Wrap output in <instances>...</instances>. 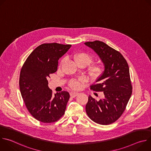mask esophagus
Instances as JSON below:
<instances>
[{
    "mask_svg": "<svg viewBox=\"0 0 151 151\" xmlns=\"http://www.w3.org/2000/svg\"><path fill=\"white\" fill-rule=\"evenodd\" d=\"M79 94L78 93H76V92H73V91H72L70 93V95L72 97H75L76 96H78Z\"/></svg>",
    "mask_w": 151,
    "mask_h": 151,
    "instance_id": "obj_1",
    "label": "esophagus"
}]
</instances>
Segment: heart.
<instances>
[{
	"label": "heart",
	"mask_w": 151,
	"mask_h": 151,
	"mask_svg": "<svg viewBox=\"0 0 151 151\" xmlns=\"http://www.w3.org/2000/svg\"><path fill=\"white\" fill-rule=\"evenodd\" d=\"M73 58L78 65L82 64L85 66L89 65L93 61V58L90 55L84 52L76 54L74 55ZM61 62L63 63V60ZM91 72L94 75H98L101 73V68L99 66H94L91 68ZM70 86L73 89H78L81 87V81L73 79L70 81Z\"/></svg>",
	"instance_id": "heart-1"
}]
</instances>
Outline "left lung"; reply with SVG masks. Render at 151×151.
Masks as SVG:
<instances>
[{
	"label": "left lung",
	"mask_w": 151,
	"mask_h": 151,
	"mask_svg": "<svg viewBox=\"0 0 151 151\" xmlns=\"http://www.w3.org/2000/svg\"><path fill=\"white\" fill-rule=\"evenodd\" d=\"M84 44L97 54L104 66L97 83L90 87L93 91H101L103 99L97 100L89 95L86 112L94 122L108 125L121 116L132 96L129 67L122 54L105 43L96 40Z\"/></svg>",
	"instance_id": "left-lung-1"
}]
</instances>
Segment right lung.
Wrapping results in <instances>:
<instances>
[{
  "label": "right lung",
  "mask_w": 151,
  "mask_h": 151,
  "mask_svg": "<svg viewBox=\"0 0 151 151\" xmlns=\"http://www.w3.org/2000/svg\"><path fill=\"white\" fill-rule=\"evenodd\" d=\"M71 46L57 43L42 44L30 54L21 70V96L30 114L40 122H55L65 112L69 93L62 91L53 96L47 79L57 71L58 60Z\"/></svg>",
  "instance_id": "add662e5"
}]
</instances>
